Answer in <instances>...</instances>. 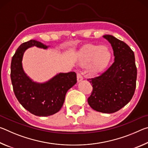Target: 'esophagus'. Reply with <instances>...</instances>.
Masks as SVG:
<instances>
[{"instance_id":"esophagus-1","label":"esophagus","mask_w":148,"mask_h":148,"mask_svg":"<svg viewBox=\"0 0 148 148\" xmlns=\"http://www.w3.org/2000/svg\"><path fill=\"white\" fill-rule=\"evenodd\" d=\"M82 79H83V76H82L81 73L79 72H77V82H81Z\"/></svg>"}]
</instances>
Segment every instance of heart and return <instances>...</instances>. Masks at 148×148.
Returning a JSON list of instances; mask_svg holds the SVG:
<instances>
[{
    "mask_svg": "<svg viewBox=\"0 0 148 148\" xmlns=\"http://www.w3.org/2000/svg\"><path fill=\"white\" fill-rule=\"evenodd\" d=\"M112 57L108 47L99 45H88L81 54V62L89 64V71L91 73H97L102 71L108 63Z\"/></svg>",
    "mask_w": 148,
    "mask_h": 148,
    "instance_id": "1",
    "label": "heart"
}]
</instances>
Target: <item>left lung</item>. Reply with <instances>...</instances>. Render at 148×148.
<instances>
[{
  "mask_svg": "<svg viewBox=\"0 0 148 148\" xmlns=\"http://www.w3.org/2000/svg\"><path fill=\"white\" fill-rule=\"evenodd\" d=\"M103 37L111 44L114 62L98 76L87 79L92 86L87 102L96 111L111 114L128 104L133 97L137 69L134 52L128 45L112 35Z\"/></svg>",
  "mask_w": 148,
  "mask_h": 148,
  "instance_id": "1",
  "label": "left lung"
}]
</instances>
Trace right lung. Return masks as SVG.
<instances>
[{
    "label": "right lung",
    "instance_id": "obj_1",
    "mask_svg": "<svg viewBox=\"0 0 148 148\" xmlns=\"http://www.w3.org/2000/svg\"><path fill=\"white\" fill-rule=\"evenodd\" d=\"M31 46L47 47L34 40L20 45L11 62L10 77L14 92L19 103L31 114L49 116L61 110L66 92L77 82L76 74L74 72L60 73L44 84L32 82L24 72L21 63L25 51Z\"/></svg>",
    "mask_w": 148,
    "mask_h": 148
}]
</instances>
